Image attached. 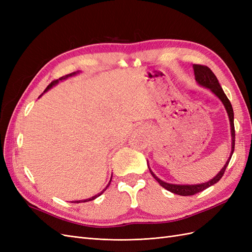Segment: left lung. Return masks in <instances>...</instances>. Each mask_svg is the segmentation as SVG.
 I'll list each match as a JSON object with an SVG mask.
<instances>
[{"mask_svg": "<svg viewBox=\"0 0 252 252\" xmlns=\"http://www.w3.org/2000/svg\"><path fill=\"white\" fill-rule=\"evenodd\" d=\"M193 70H194V77H195V81L197 84H200L201 86L205 87V88H208L210 89L213 94H215L222 103L225 106V109L228 113V118H229V122H230V130H231V154L229 158L227 159L226 164L224 165V167L216 175L215 178L211 179L208 182H205L202 183V184H194V185H177V184H170V183H166L162 180H159L157 175L151 171V169L149 168V171L151 173L152 177H154L157 182H158V184L161 185L162 187H164L165 189L168 190V191L175 193V194H179V195H193L197 192H201L203 190L207 189L208 187L215 185L216 183H218L222 177L224 175V172L226 170V167L229 164L230 158L232 157V154L234 151V141H235V131H234V123H233V109H232V106L230 101L228 100V97L226 96L224 90L220 87V83L217 79V77L211 71V69L207 66H204V65H199V64H193Z\"/></svg>", "mask_w": 252, "mask_h": 252, "instance_id": "1", "label": "left lung"}]
</instances>
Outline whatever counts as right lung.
Returning a JSON list of instances; mask_svg holds the SVG:
<instances>
[{
    "label": "right lung",
    "mask_w": 252,
    "mask_h": 252,
    "mask_svg": "<svg viewBox=\"0 0 252 252\" xmlns=\"http://www.w3.org/2000/svg\"><path fill=\"white\" fill-rule=\"evenodd\" d=\"M78 72H72V73H70V74H67V75H64V77H62V78H60L59 80H56V81H53V82H51L50 84H49V85L47 86V88L46 89H45L44 90V93H46V91H48L52 86H55V85H57V84L59 83V81H63V80H65V79H67L68 77H72V75H74V74H77ZM41 96V95H40ZM110 182H111V179H110V181H109V183H108V185H107V187L109 186V184H110ZM107 187H106L104 190H103V191H101L100 193H97V194H95L94 196H93V197H90V199H86V200H82V201H74V203H82V202H88V201H93V200H94V199H96V197L97 196H100L104 191H105V190L106 189H107ZM73 203V202H72Z\"/></svg>",
    "instance_id": "1"
}]
</instances>
